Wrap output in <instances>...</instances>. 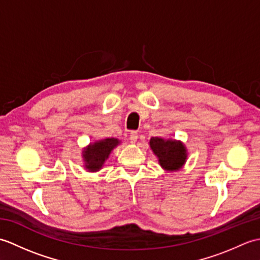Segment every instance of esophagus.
I'll use <instances>...</instances> for the list:
<instances>
[{
  "instance_id": "obj_1",
  "label": "esophagus",
  "mask_w": 260,
  "mask_h": 260,
  "mask_svg": "<svg viewBox=\"0 0 260 260\" xmlns=\"http://www.w3.org/2000/svg\"><path fill=\"white\" fill-rule=\"evenodd\" d=\"M137 139H139V134H137V132L133 131L131 132V135H129V140L132 143H135L137 141Z\"/></svg>"
}]
</instances>
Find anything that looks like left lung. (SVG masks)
<instances>
[{
    "mask_svg": "<svg viewBox=\"0 0 260 260\" xmlns=\"http://www.w3.org/2000/svg\"><path fill=\"white\" fill-rule=\"evenodd\" d=\"M150 146L158 158V163L167 171H178L183 167L187 153L184 144L180 141L164 140L162 137H152Z\"/></svg>",
    "mask_w": 260,
    "mask_h": 260,
    "instance_id": "1",
    "label": "left lung"
}]
</instances>
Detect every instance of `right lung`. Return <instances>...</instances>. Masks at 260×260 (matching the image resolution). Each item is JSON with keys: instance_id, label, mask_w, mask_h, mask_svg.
<instances>
[{"instance_id": "add662e5", "label": "right lung", "mask_w": 260, "mask_h": 260, "mask_svg": "<svg viewBox=\"0 0 260 260\" xmlns=\"http://www.w3.org/2000/svg\"><path fill=\"white\" fill-rule=\"evenodd\" d=\"M117 139H105L90 143L82 151V158L85 162V168L88 172H97L103 168L105 161L108 158L109 154L119 144Z\"/></svg>"}]
</instances>
